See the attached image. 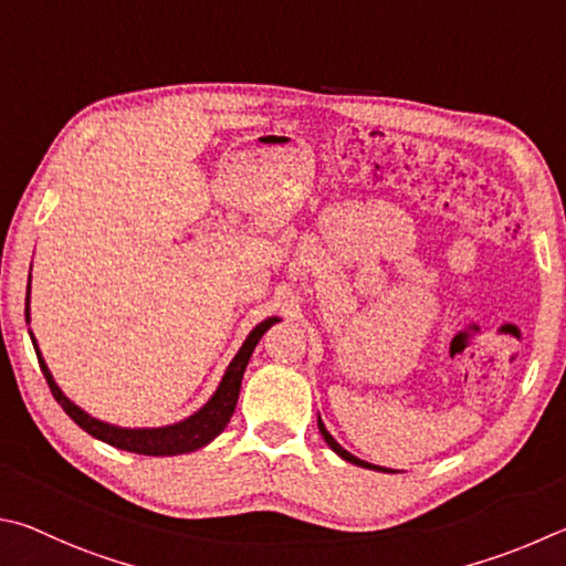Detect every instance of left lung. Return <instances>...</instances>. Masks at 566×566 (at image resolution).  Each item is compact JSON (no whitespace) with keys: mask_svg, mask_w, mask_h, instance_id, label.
<instances>
[{"mask_svg":"<svg viewBox=\"0 0 566 566\" xmlns=\"http://www.w3.org/2000/svg\"><path fill=\"white\" fill-rule=\"evenodd\" d=\"M318 430H321V434H323V440L325 442H328V448L333 450V452H338L340 454V458L345 460V462H353V464H358V468H368V470H382V472H392V470H385V468H378V464H370V462H365V460H358V458H355V454H350L348 450H343L340 448V444L338 442H335V438H333V434L328 432V430H325V424H323V420L318 418Z\"/></svg>","mask_w":566,"mask_h":566,"instance_id":"1","label":"left lung"}]
</instances>
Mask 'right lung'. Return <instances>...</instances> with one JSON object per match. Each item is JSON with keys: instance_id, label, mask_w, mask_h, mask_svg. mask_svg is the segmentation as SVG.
I'll return each mask as SVG.
<instances>
[{"instance_id": "add662e5", "label": "right lung", "mask_w": 566, "mask_h": 566, "mask_svg": "<svg viewBox=\"0 0 566 566\" xmlns=\"http://www.w3.org/2000/svg\"><path fill=\"white\" fill-rule=\"evenodd\" d=\"M29 281H32V273H29ZM24 313L29 321V293H27ZM273 323H277V318H268V321L255 325L251 335L245 338V343L241 345V350L235 353V358L226 368L223 380H221V385H218V390L213 392V398L208 400L201 410L193 412L191 418H186L181 422L166 424V428H136V430L116 428V424L96 420V418H92V415H86L82 408H78V405L69 400L66 395L59 390V385L54 382L52 373H49L42 353H39V348H36L34 335L32 333L29 335H32V343H34V350L39 358V368H42V373H44L49 390H52L54 400L62 405L64 412L78 424V428L86 430L92 438L112 444V448L136 452V454H151V458H164V454H184V452H193L198 448H203V444H208L226 430V424H228V420H231V415L235 410L238 392H241L245 365H248V360H251L258 340L263 338V333L271 328Z\"/></svg>"}]
</instances>
